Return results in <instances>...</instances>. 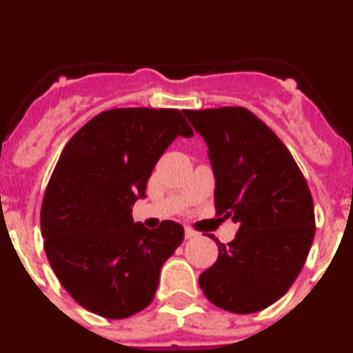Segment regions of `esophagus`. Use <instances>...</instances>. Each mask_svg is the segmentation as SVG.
<instances>
[{
	"instance_id": "34e87169",
	"label": "esophagus",
	"mask_w": 353,
	"mask_h": 353,
	"mask_svg": "<svg viewBox=\"0 0 353 353\" xmlns=\"http://www.w3.org/2000/svg\"><path fill=\"white\" fill-rule=\"evenodd\" d=\"M199 233L194 232V230H191V228H185V239H196Z\"/></svg>"
}]
</instances>
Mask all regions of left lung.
<instances>
[{"label": "left lung", "mask_w": 353, "mask_h": 353, "mask_svg": "<svg viewBox=\"0 0 353 353\" xmlns=\"http://www.w3.org/2000/svg\"><path fill=\"white\" fill-rule=\"evenodd\" d=\"M208 146L215 208L239 224L230 244L199 276L208 301L248 314L288 292L314 236L310 187L283 141L244 108L183 111Z\"/></svg>", "instance_id": "left-lung-1"}]
</instances>
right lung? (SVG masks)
<instances>
[{"label": "right lung", "mask_w": 353, "mask_h": 353, "mask_svg": "<svg viewBox=\"0 0 353 353\" xmlns=\"http://www.w3.org/2000/svg\"><path fill=\"white\" fill-rule=\"evenodd\" d=\"M192 129L179 109L118 108L81 127L61 152L43 196L46 254L63 288L84 310L127 318L154 301L164 261L183 228L134 223L132 205L164 150Z\"/></svg>", "instance_id": "add662e5"}]
</instances>
